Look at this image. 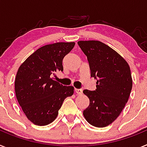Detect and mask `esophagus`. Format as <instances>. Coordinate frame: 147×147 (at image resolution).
<instances>
[{
    "instance_id": "esophagus-1",
    "label": "esophagus",
    "mask_w": 147,
    "mask_h": 147,
    "mask_svg": "<svg viewBox=\"0 0 147 147\" xmlns=\"http://www.w3.org/2000/svg\"><path fill=\"white\" fill-rule=\"evenodd\" d=\"M75 92H76V94L80 95L82 94V88H76L75 89Z\"/></svg>"
}]
</instances>
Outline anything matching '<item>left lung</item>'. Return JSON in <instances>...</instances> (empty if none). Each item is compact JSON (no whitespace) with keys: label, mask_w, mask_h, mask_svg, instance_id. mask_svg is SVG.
I'll use <instances>...</instances> for the list:
<instances>
[{"label":"left lung","mask_w":147,"mask_h":147,"mask_svg":"<svg viewBox=\"0 0 147 147\" xmlns=\"http://www.w3.org/2000/svg\"><path fill=\"white\" fill-rule=\"evenodd\" d=\"M78 45L87 56L91 76L96 80L95 91H83L90 100L83 115L92 126L105 127L116 120L129 100L132 88L130 67L101 41H80Z\"/></svg>","instance_id":"obj_1"}]
</instances>
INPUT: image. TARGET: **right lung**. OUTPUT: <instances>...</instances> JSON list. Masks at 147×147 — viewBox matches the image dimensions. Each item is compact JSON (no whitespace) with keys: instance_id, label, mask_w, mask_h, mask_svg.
Here are the masks:
<instances>
[{"instance_id":"obj_1","label":"right lung","mask_w":147,"mask_h":147,"mask_svg":"<svg viewBox=\"0 0 147 147\" xmlns=\"http://www.w3.org/2000/svg\"><path fill=\"white\" fill-rule=\"evenodd\" d=\"M74 42H57L38 48L18 68L15 91L27 118L38 126L52 123L64 100L74 94L73 86H65L53 78L63 71L62 60Z\"/></svg>"}]
</instances>
